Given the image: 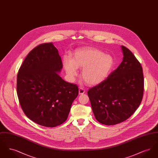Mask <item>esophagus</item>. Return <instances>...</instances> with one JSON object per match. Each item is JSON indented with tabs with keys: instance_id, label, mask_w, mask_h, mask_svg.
<instances>
[{
	"instance_id": "34e87169",
	"label": "esophagus",
	"mask_w": 158,
	"mask_h": 158,
	"mask_svg": "<svg viewBox=\"0 0 158 158\" xmlns=\"http://www.w3.org/2000/svg\"><path fill=\"white\" fill-rule=\"evenodd\" d=\"M85 92V90L83 88H79V95H82Z\"/></svg>"
}]
</instances>
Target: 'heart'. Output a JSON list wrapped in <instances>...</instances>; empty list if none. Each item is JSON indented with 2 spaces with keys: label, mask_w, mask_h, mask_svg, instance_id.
<instances>
[{
  "label": "heart",
  "mask_w": 158,
  "mask_h": 158,
  "mask_svg": "<svg viewBox=\"0 0 158 158\" xmlns=\"http://www.w3.org/2000/svg\"><path fill=\"white\" fill-rule=\"evenodd\" d=\"M63 66L70 81L78 75L77 68H83L82 76L88 85L95 86L104 82L114 66V60L110 55L91 48L76 51L73 59L65 57Z\"/></svg>",
  "instance_id": "b5f03b06"
}]
</instances>
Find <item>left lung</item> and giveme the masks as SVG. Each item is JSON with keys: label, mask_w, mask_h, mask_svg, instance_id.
Masks as SVG:
<instances>
[{"label": "left lung", "mask_w": 158, "mask_h": 158, "mask_svg": "<svg viewBox=\"0 0 158 158\" xmlns=\"http://www.w3.org/2000/svg\"><path fill=\"white\" fill-rule=\"evenodd\" d=\"M119 66L104 82L88 91L92 110L98 122L115 125L131 117L143 98L144 77L140 62L126 47Z\"/></svg>", "instance_id": "8db88e82"}]
</instances>
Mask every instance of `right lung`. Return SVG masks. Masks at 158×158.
<instances>
[{
  "instance_id": "obj_1",
  "label": "right lung",
  "mask_w": 158,
  "mask_h": 158,
  "mask_svg": "<svg viewBox=\"0 0 158 158\" xmlns=\"http://www.w3.org/2000/svg\"><path fill=\"white\" fill-rule=\"evenodd\" d=\"M61 57L52 43L33 48L17 75V95L23 113L39 125L54 127L68 118L79 88L64 81L59 73Z\"/></svg>"
}]
</instances>
